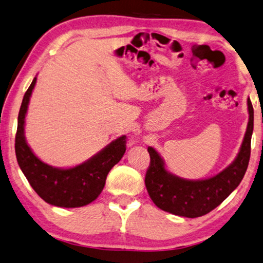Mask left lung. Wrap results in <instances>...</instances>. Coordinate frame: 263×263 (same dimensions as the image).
Segmentation results:
<instances>
[{"label": "left lung", "instance_id": "left-lung-1", "mask_svg": "<svg viewBox=\"0 0 263 263\" xmlns=\"http://www.w3.org/2000/svg\"><path fill=\"white\" fill-rule=\"evenodd\" d=\"M249 121L240 152L226 169L208 179L189 180L166 171L162 157L149 147L150 165L145 174V186L154 204L176 216L197 218L208 214L233 192L246 174L251 157L254 109L247 100Z\"/></svg>", "mask_w": 263, "mask_h": 263}]
</instances>
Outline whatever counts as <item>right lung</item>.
Wrapping results in <instances>:
<instances>
[{
    "mask_svg": "<svg viewBox=\"0 0 263 263\" xmlns=\"http://www.w3.org/2000/svg\"><path fill=\"white\" fill-rule=\"evenodd\" d=\"M36 80L25 92L20 108L15 137L17 162L33 190L47 204L67 209L85 206L99 197L108 172L126 153V136H120L88 161L70 169H58L42 162L24 137L25 115Z\"/></svg>",
    "mask_w": 263,
    "mask_h": 263,
    "instance_id": "1",
    "label": "right lung"
}]
</instances>
